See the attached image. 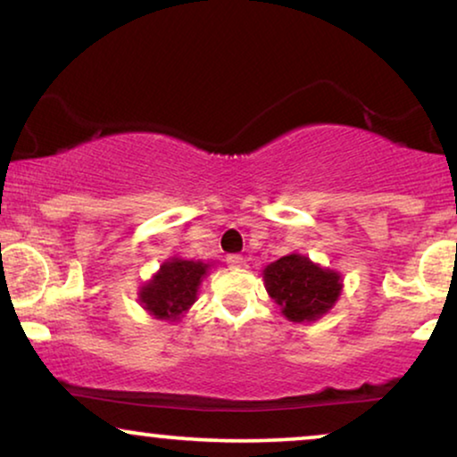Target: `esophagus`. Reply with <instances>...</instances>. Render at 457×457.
<instances>
[{"label": "esophagus", "instance_id": "1", "mask_svg": "<svg viewBox=\"0 0 457 457\" xmlns=\"http://www.w3.org/2000/svg\"><path fill=\"white\" fill-rule=\"evenodd\" d=\"M227 262L230 266H243V262H245V258H243L241 253H230L227 255Z\"/></svg>", "mask_w": 457, "mask_h": 457}]
</instances>
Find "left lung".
I'll use <instances>...</instances> for the list:
<instances>
[{
  "instance_id": "obj_1",
  "label": "left lung",
  "mask_w": 457,
  "mask_h": 457,
  "mask_svg": "<svg viewBox=\"0 0 457 457\" xmlns=\"http://www.w3.org/2000/svg\"><path fill=\"white\" fill-rule=\"evenodd\" d=\"M268 295L291 322H312L333 308L341 295V274L310 258L289 253L264 268Z\"/></svg>"
}]
</instances>
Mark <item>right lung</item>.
Returning a JSON list of instances; mask_svg holds the SVG:
<instances>
[{
	"mask_svg": "<svg viewBox=\"0 0 457 457\" xmlns=\"http://www.w3.org/2000/svg\"><path fill=\"white\" fill-rule=\"evenodd\" d=\"M210 264L170 258L139 291V302L158 320L177 322L195 303L197 289Z\"/></svg>",
	"mask_w": 457,
	"mask_h": 457,
	"instance_id": "obj_1",
	"label": "right lung"
}]
</instances>
